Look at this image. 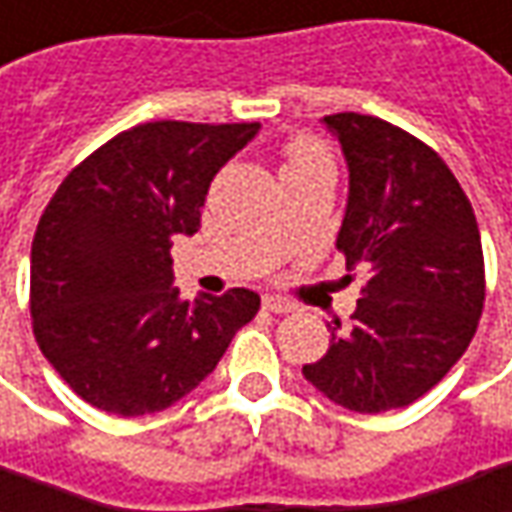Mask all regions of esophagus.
Listing matches in <instances>:
<instances>
[{"label": "esophagus", "instance_id": "1", "mask_svg": "<svg viewBox=\"0 0 512 512\" xmlns=\"http://www.w3.org/2000/svg\"><path fill=\"white\" fill-rule=\"evenodd\" d=\"M262 307H265L267 313H279V316L293 310V305H290V302H285V299H276V296H265V299H262Z\"/></svg>", "mask_w": 512, "mask_h": 512}]
</instances>
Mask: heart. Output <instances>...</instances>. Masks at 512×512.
Here are the masks:
<instances>
[{
    "label": "heart",
    "mask_w": 512,
    "mask_h": 512,
    "mask_svg": "<svg viewBox=\"0 0 512 512\" xmlns=\"http://www.w3.org/2000/svg\"><path fill=\"white\" fill-rule=\"evenodd\" d=\"M313 168H333L327 148L313 139V136H293L285 145V165H282V176L296 173V170H313Z\"/></svg>",
    "instance_id": "obj_1"
}]
</instances>
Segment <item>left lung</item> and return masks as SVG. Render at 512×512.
Instances as JSON below:
<instances>
[{"label":"left lung","mask_w":512,"mask_h":512,"mask_svg":"<svg viewBox=\"0 0 512 512\" xmlns=\"http://www.w3.org/2000/svg\"><path fill=\"white\" fill-rule=\"evenodd\" d=\"M350 170L336 247L367 282L350 325L302 373L356 413L407 407L462 359L484 307L476 213L444 159L413 133L364 113H333Z\"/></svg>","instance_id":"1"}]
</instances>
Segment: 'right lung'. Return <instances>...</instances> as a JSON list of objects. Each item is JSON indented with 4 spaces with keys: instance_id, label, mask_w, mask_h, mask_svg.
Segmentation results:
<instances>
[{
    "instance_id": "obj_1",
    "label": "right lung",
    "mask_w": 512,
    "mask_h": 512,
    "mask_svg": "<svg viewBox=\"0 0 512 512\" xmlns=\"http://www.w3.org/2000/svg\"><path fill=\"white\" fill-rule=\"evenodd\" d=\"M259 122H145L116 133L65 176L30 247V319L39 350L85 402L116 416L187 396L259 313V296L182 302L173 236H193L213 176Z\"/></svg>"
}]
</instances>
